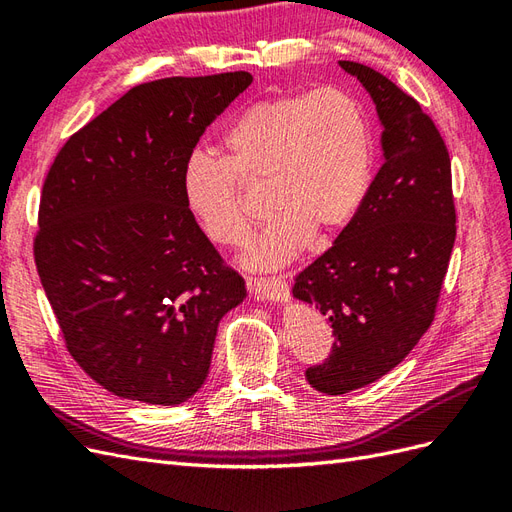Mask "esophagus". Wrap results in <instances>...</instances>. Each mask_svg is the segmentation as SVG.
<instances>
[{"label":"esophagus","instance_id":"obj_1","mask_svg":"<svg viewBox=\"0 0 512 512\" xmlns=\"http://www.w3.org/2000/svg\"><path fill=\"white\" fill-rule=\"evenodd\" d=\"M250 292L256 299H267V301H286L290 297V290L284 277H252Z\"/></svg>","mask_w":512,"mask_h":512}]
</instances>
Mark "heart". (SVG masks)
I'll return each mask as SVG.
<instances>
[{"instance_id":"b5f03b06","label":"heart","mask_w":512,"mask_h":512,"mask_svg":"<svg viewBox=\"0 0 512 512\" xmlns=\"http://www.w3.org/2000/svg\"><path fill=\"white\" fill-rule=\"evenodd\" d=\"M226 158L194 151L183 166V198L205 235L243 241L252 215L245 185L267 183L273 220L243 260L256 269L297 258L312 232L344 228L371 183L374 138L361 104L333 87L252 104L224 134Z\"/></svg>"}]
</instances>
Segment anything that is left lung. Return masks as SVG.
I'll return each mask as SVG.
<instances>
[{"mask_svg":"<svg viewBox=\"0 0 512 512\" xmlns=\"http://www.w3.org/2000/svg\"><path fill=\"white\" fill-rule=\"evenodd\" d=\"M376 102L384 162L335 243L305 267L292 294L329 318V359L307 382L344 395L406 359L436 318L457 237L451 158L436 123L374 68L339 61Z\"/></svg>","mask_w":512,"mask_h":512,"instance_id":"left-lung-1","label":"left lung"}]
</instances>
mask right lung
Here are the masks:
<instances>
[{
  "instance_id": "right-lung-1",
  "label": "right lung",
  "mask_w": 512,
  "mask_h": 512,
  "mask_svg": "<svg viewBox=\"0 0 512 512\" xmlns=\"http://www.w3.org/2000/svg\"><path fill=\"white\" fill-rule=\"evenodd\" d=\"M250 72L132 87L59 149L34 258L72 359L106 391L177 406L203 386L222 316L245 299L183 198V166Z\"/></svg>"
}]
</instances>
